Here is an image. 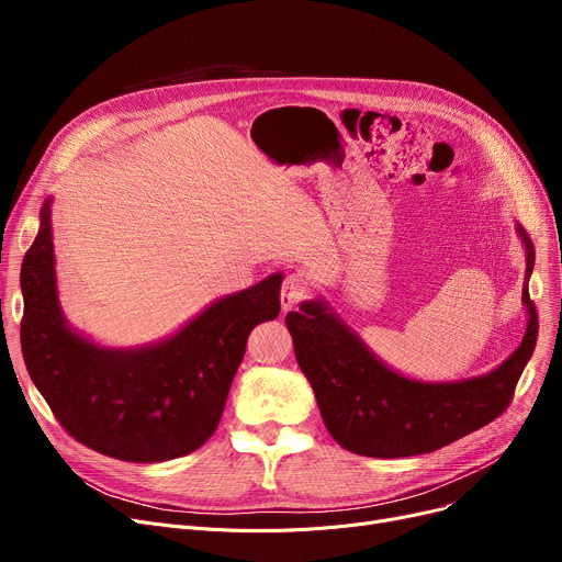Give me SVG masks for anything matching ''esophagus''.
<instances>
[{"mask_svg": "<svg viewBox=\"0 0 562 562\" xmlns=\"http://www.w3.org/2000/svg\"><path fill=\"white\" fill-rule=\"evenodd\" d=\"M307 280L301 276V273H289L282 282V293H280V303H282V310L289 312L296 307L305 296H307Z\"/></svg>", "mask_w": 562, "mask_h": 562, "instance_id": "obj_1", "label": "esophagus"}]
</instances>
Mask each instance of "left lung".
<instances>
[{
	"label": "left lung",
	"mask_w": 562,
	"mask_h": 562,
	"mask_svg": "<svg viewBox=\"0 0 562 562\" xmlns=\"http://www.w3.org/2000/svg\"><path fill=\"white\" fill-rule=\"evenodd\" d=\"M517 234L526 248V333L513 356L485 375L451 382L407 378L378 360L323 299L286 314L299 367L339 447L369 458L422 456L487 426L508 407L538 341V312L528 296L536 250L521 225Z\"/></svg>",
	"instance_id": "8db88e82"
}]
</instances>
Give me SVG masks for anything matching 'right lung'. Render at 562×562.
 Here are the masks:
<instances>
[{"label": "right lung", "mask_w": 562, "mask_h": 562, "mask_svg": "<svg viewBox=\"0 0 562 562\" xmlns=\"http://www.w3.org/2000/svg\"><path fill=\"white\" fill-rule=\"evenodd\" d=\"M52 200L20 273V344L29 375L77 441L127 462H164L216 430L248 335L280 314L282 276L214 301L184 328L136 348H109L68 326L56 291Z\"/></svg>", "instance_id": "1"}]
</instances>
